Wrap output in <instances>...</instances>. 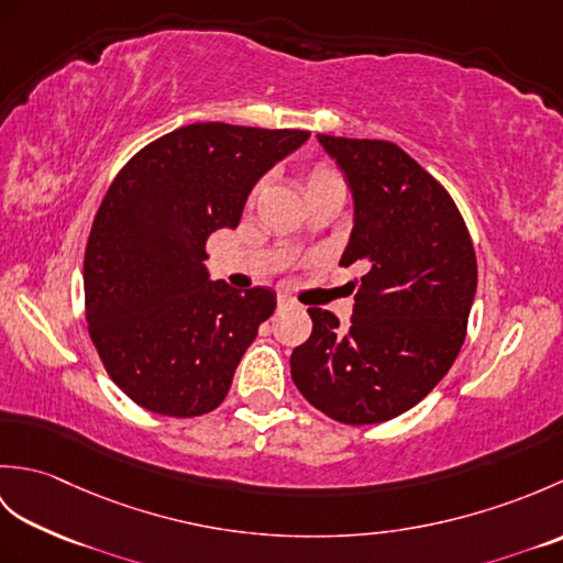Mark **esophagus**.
Here are the masks:
<instances>
[{"instance_id":"34e87169","label":"esophagus","mask_w":563,"mask_h":563,"mask_svg":"<svg viewBox=\"0 0 563 563\" xmlns=\"http://www.w3.org/2000/svg\"><path fill=\"white\" fill-rule=\"evenodd\" d=\"M285 307H292V300H290V297L280 295V297H278V309H285Z\"/></svg>"}]
</instances>
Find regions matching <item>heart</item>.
Instances as JSON below:
<instances>
[{"mask_svg": "<svg viewBox=\"0 0 563 563\" xmlns=\"http://www.w3.org/2000/svg\"><path fill=\"white\" fill-rule=\"evenodd\" d=\"M302 186H305V196H312V194H317V190H324V188H343V178L331 162H314L305 169ZM261 190H263V181H256L254 186H251L249 196H246L249 208L258 200Z\"/></svg>", "mask_w": 563, "mask_h": 563, "instance_id": "1", "label": "heart"}]
</instances>
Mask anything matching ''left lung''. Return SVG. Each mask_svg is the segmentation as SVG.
Returning a JSON list of instances; mask_svg holds the SVG:
<instances>
[{
    "instance_id": "1",
    "label": "left lung",
    "mask_w": 563,
    "mask_h": 563,
    "mask_svg": "<svg viewBox=\"0 0 563 563\" xmlns=\"http://www.w3.org/2000/svg\"><path fill=\"white\" fill-rule=\"evenodd\" d=\"M355 198L341 266H363L349 329L309 307L312 333L290 355L302 397L339 423L409 411L448 375L476 292L470 230L448 188L387 140L319 135Z\"/></svg>"
}]
</instances>
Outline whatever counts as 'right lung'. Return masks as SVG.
<instances>
[{
  "instance_id": "1",
  "label": "right lung",
  "mask_w": 563,
  "mask_h": 563,
  "mask_svg": "<svg viewBox=\"0 0 563 563\" xmlns=\"http://www.w3.org/2000/svg\"><path fill=\"white\" fill-rule=\"evenodd\" d=\"M307 137L194 123L115 174L84 251V312L106 373L142 409L194 418L224 401L275 295L210 283L206 242L234 230L256 178Z\"/></svg>"
}]
</instances>
